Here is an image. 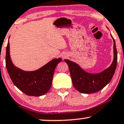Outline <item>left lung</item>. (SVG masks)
<instances>
[{
    "label": "left lung",
    "mask_w": 124,
    "mask_h": 124,
    "mask_svg": "<svg viewBox=\"0 0 124 124\" xmlns=\"http://www.w3.org/2000/svg\"><path fill=\"white\" fill-rule=\"evenodd\" d=\"M111 37L114 42V59L111 65L101 73H89L82 69L76 63L65 59L69 68L74 87L81 93H92L99 91L111 81L117 63V51L116 43L112 36Z\"/></svg>",
    "instance_id": "left-lung-1"
}]
</instances>
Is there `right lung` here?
<instances>
[{
    "mask_svg": "<svg viewBox=\"0 0 124 124\" xmlns=\"http://www.w3.org/2000/svg\"><path fill=\"white\" fill-rule=\"evenodd\" d=\"M61 61V58L54 59L35 71L22 70L15 66L12 62L8 41L6 55V66L8 73L15 85L29 96H40L48 92L52 85L55 69Z\"/></svg>",
    "mask_w": 124,
    "mask_h": 124,
    "instance_id": "right-lung-1",
    "label": "right lung"
}]
</instances>
